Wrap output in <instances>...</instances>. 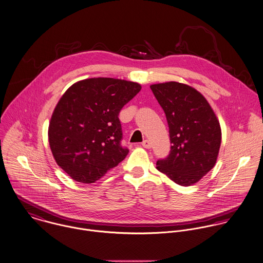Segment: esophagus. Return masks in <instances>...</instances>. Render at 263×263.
<instances>
[{"label": "esophagus", "instance_id": "obj_1", "mask_svg": "<svg viewBox=\"0 0 263 263\" xmlns=\"http://www.w3.org/2000/svg\"><path fill=\"white\" fill-rule=\"evenodd\" d=\"M142 146H143L144 148H150V147H151V143H150L149 140H144V141L142 142Z\"/></svg>", "mask_w": 263, "mask_h": 263}]
</instances>
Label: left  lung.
<instances>
[{
	"mask_svg": "<svg viewBox=\"0 0 263 263\" xmlns=\"http://www.w3.org/2000/svg\"><path fill=\"white\" fill-rule=\"evenodd\" d=\"M168 124L171 151L156 168L175 183L199 181L215 165L221 145V127L204 96L190 86L170 82L150 86Z\"/></svg>",
	"mask_w": 263,
	"mask_h": 263,
	"instance_id": "1",
	"label": "left lung"
}]
</instances>
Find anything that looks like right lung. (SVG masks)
Here are the masks:
<instances>
[{"label":"right lung","instance_id":"add662e5","mask_svg":"<svg viewBox=\"0 0 263 263\" xmlns=\"http://www.w3.org/2000/svg\"><path fill=\"white\" fill-rule=\"evenodd\" d=\"M140 89L137 83L93 78L63 93L50 120L48 139L57 163L72 179L95 182L124 160L129 149L121 144L118 116Z\"/></svg>","mask_w":263,"mask_h":263}]
</instances>
